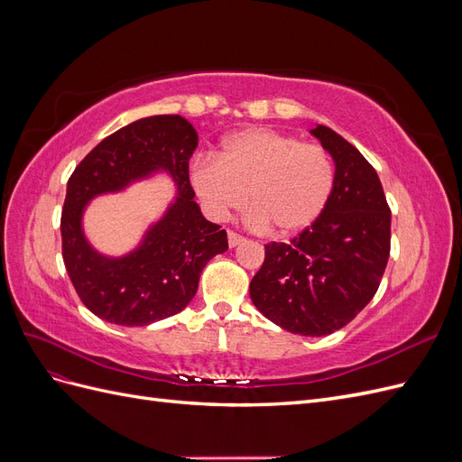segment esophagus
<instances>
[{
  "instance_id": "1",
  "label": "esophagus",
  "mask_w": 462,
  "mask_h": 462,
  "mask_svg": "<svg viewBox=\"0 0 462 462\" xmlns=\"http://www.w3.org/2000/svg\"><path fill=\"white\" fill-rule=\"evenodd\" d=\"M227 241H229V246H231V248H235V246H239L245 239H243L241 235H236V233L229 231V233H227Z\"/></svg>"
}]
</instances>
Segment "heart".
I'll use <instances>...</instances> for the list:
<instances>
[{
    "instance_id": "b5f03b06",
    "label": "heart",
    "mask_w": 462,
    "mask_h": 462,
    "mask_svg": "<svg viewBox=\"0 0 462 462\" xmlns=\"http://www.w3.org/2000/svg\"><path fill=\"white\" fill-rule=\"evenodd\" d=\"M189 177L209 217L227 219L248 199L253 226L287 236L324 212L335 165L324 146L273 129H245L229 134L217 156L194 160Z\"/></svg>"
}]
</instances>
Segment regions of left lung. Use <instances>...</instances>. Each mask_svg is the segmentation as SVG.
I'll use <instances>...</instances> for the list:
<instances>
[{"label": "left lung", "instance_id": "left-lung-1", "mask_svg": "<svg viewBox=\"0 0 462 462\" xmlns=\"http://www.w3.org/2000/svg\"><path fill=\"white\" fill-rule=\"evenodd\" d=\"M335 163L324 212L287 243L265 246L250 282L256 309L285 331L321 337L374 299L389 260L391 212L374 167L326 125L310 129Z\"/></svg>", "mask_w": 462, "mask_h": 462}]
</instances>
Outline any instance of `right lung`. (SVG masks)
Here are the masks:
<instances>
[{"label": "right lung", "instance_id": "add662e5", "mask_svg": "<svg viewBox=\"0 0 462 462\" xmlns=\"http://www.w3.org/2000/svg\"><path fill=\"white\" fill-rule=\"evenodd\" d=\"M199 134L180 116L138 119L109 134L67 183L61 214L63 262L87 309L116 326H150L180 312L199 291L204 265L226 253L227 233L194 202L189 160ZM165 174L176 194L129 254H100L84 233L89 202Z\"/></svg>", "mask_w": 462, "mask_h": 462}]
</instances>
